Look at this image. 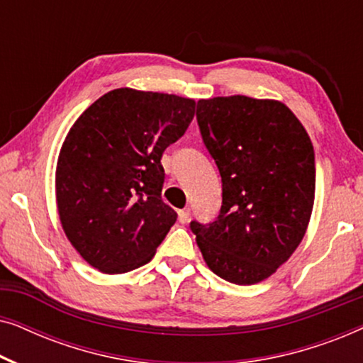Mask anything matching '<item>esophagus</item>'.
<instances>
[{
    "label": "esophagus",
    "mask_w": 363,
    "mask_h": 363,
    "mask_svg": "<svg viewBox=\"0 0 363 363\" xmlns=\"http://www.w3.org/2000/svg\"><path fill=\"white\" fill-rule=\"evenodd\" d=\"M178 221L183 223V225L190 221V208H183V210L178 211Z\"/></svg>",
    "instance_id": "1"
}]
</instances>
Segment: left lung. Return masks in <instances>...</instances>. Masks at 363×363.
I'll return each mask as SVG.
<instances>
[{
  "instance_id": "left-lung-1",
  "label": "left lung",
  "mask_w": 363,
  "mask_h": 363,
  "mask_svg": "<svg viewBox=\"0 0 363 363\" xmlns=\"http://www.w3.org/2000/svg\"><path fill=\"white\" fill-rule=\"evenodd\" d=\"M198 125L223 182L220 215L191 223L206 266L233 284L274 274L309 226L314 147L286 104L247 96L198 101Z\"/></svg>"
}]
</instances>
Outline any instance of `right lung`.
Masks as SVG:
<instances>
[{
	"mask_svg": "<svg viewBox=\"0 0 363 363\" xmlns=\"http://www.w3.org/2000/svg\"><path fill=\"white\" fill-rule=\"evenodd\" d=\"M195 106L175 94L113 89L64 138L56 165L59 220L82 259L104 274L147 264L177 221L162 200L160 158L185 133Z\"/></svg>",
	"mask_w": 363,
	"mask_h": 363,
	"instance_id": "1",
	"label": "right lung"
}]
</instances>
